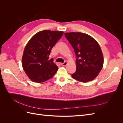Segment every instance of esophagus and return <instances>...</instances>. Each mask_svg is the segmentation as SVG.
Instances as JSON below:
<instances>
[{"mask_svg":"<svg viewBox=\"0 0 123 123\" xmlns=\"http://www.w3.org/2000/svg\"><path fill=\"white\" fill-rule=\"evenodd\" d=\"M60 65L61 66H65L67 65V62H65L64 63H60Z\"/></svg>","mask_w":123,"mask_h":123,"instance_id":"1","label":"esophagus"}]
</instances>
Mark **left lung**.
Here are the masks:
<instances>
[{
    "mask_svg": "<svg viewBox=\"0 0 123 123\" xmlns=\"http://www.w3.org/2000/svg\"><path fill=\"white\" fill-rule=\"evenodd\" d=\"M76 56V72L72 74L74 79L87 83L98 76L104 64L101 48L96 40L86 33H65Z\"/></svg>",
    "mask_w": 123,
    "mask_h": 123,
    "instance_id": "1",
    "label": "left lung"
}]
</instances>
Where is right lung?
Listing matches in <instances>:
<instances>
[{"instance_id": "1", "label": "right lung", "mask_w": 123, "mask_h": 123, "mask_svg": "<svg viewBox=\"0 0 123 123\" xmlns=\"http://www.w3.org/2000/svg\"><path fill=\"white\" fill-rule=\"evenodd\" d=\"M64 34L63 31L43 30L33 35L26 44L22 57V66L32 81L44 82L51 79L58 67L49 59L51 49Z\"/></svg>"}]
</instances>
